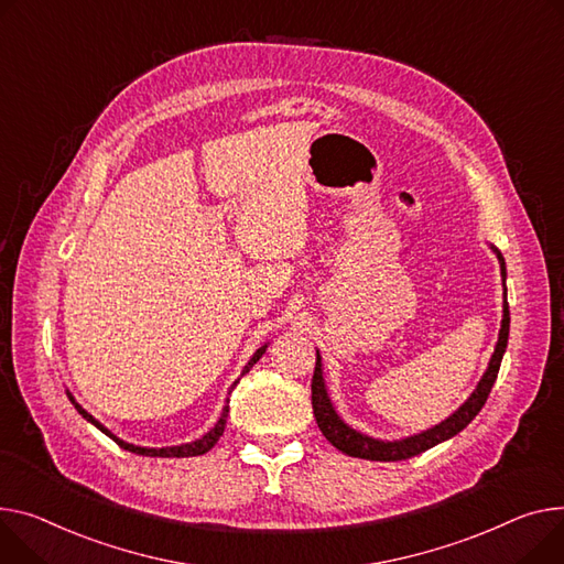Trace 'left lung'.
I'll return each instance as SVG.
<instances>
[{"mask_svg": "<svg viewBox=\"0 0 564 564\" xmlns=\"http://www.w3.org/2000/svg\"><path fill=\"white\" fill-rule=\"evenodd\" d=\"M495 249V247H492ZM499 265H501V276H503V319H501V330H499V343L495 347V354L490 358V365H487L482 379L478 381L476 390L471 392V397L454 412L452 417L444 420L442 424L422 431L417 435H410L403 440H394V442H386V440H373L369 435H362L358 431H354L349 424H345L337 415L326 386H324V377H322V358L317 351V362H315V373H313V412L319 431L324 433V437L335 446L340 448L343 454L354 456V458H365V460H381V463H394V460H405L417 456L426 448L458 435L476 415L480 412V408L485 405L487 397H490V390L497 381V373L508 347V333H510V311H508V299H506V260L503 256L495 249Z\"/></svg>", "mask_w": 564, "mask_h": 564, "instance_id": "8db88e82", "label": "left lung"}]
</instances>
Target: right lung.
<instances>
[{"label": "right lung", "instance_id": "right-lung-1", "mask_svg": "<svg viewBox=\"0 0 564 564\" xmlns=\"http://www.w3.org/2000/svg\"><path fill=\"white\" fill-rule=\"evenodd\" d=\"M265 349H268V345H262L253 356H251V360L245 365V369H242V377L245 373L260 360V356L265 354ZM240 381V379H238ZM238 381L231 386V390L238 386ZM67 397H69V401L74 403V408L79 410V415H84V420H88L93 426H97L101 433H106L110 440H116L122 448H127V452H131V454H138V456H152V458H191V456H202V454H206V452H210V448L217 444V440H219V435L224 433V426H227V417H229V399H227V405L221 408V415H219V420H217V424H215V429H210L204 437H199V440H195V442H187V444H181V446H163V448H147V446H135V444H129V442H124V440H120V437H116L112 435L106 426H101L90 412H86L77 401H74V397L67 392Z\"/></svg>", "mask_w": 564, "mask_h": 564}]
</instances>
